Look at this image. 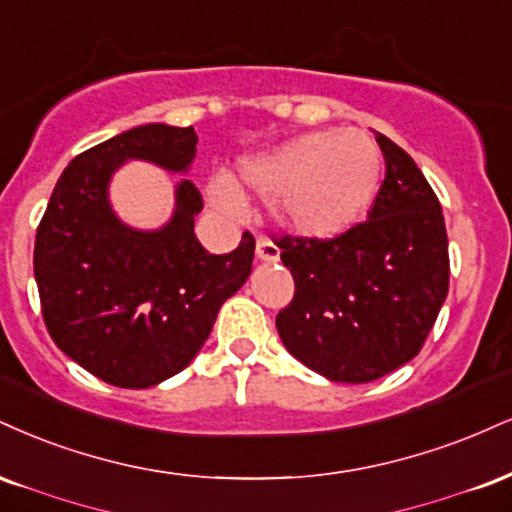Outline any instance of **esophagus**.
<instances>
[{"label":"esophagus","mask_w":512,"mask_h":512,"mask_svg":"<svg viewBox=\"0 0 512 512\" xmlns=\"http://www.w3.org/2000/svg\"><path fill=\"white\" fill-rule=\"evenodd\" d=\"M255 255L260 262H279V248L267 238H257Z\"/></svg>","instance_id":"esophagus-1"}]
</instances>
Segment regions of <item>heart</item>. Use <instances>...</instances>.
<instances>
[{"mask_svg": "<svg viewBox=\"0 0 512 512\" xmlns=\"http://www.w3.org/2000/svg\"><path fill=\"white\" fill-rule=\"evenodd\" d=\"M238 176L252 193L269 197V209L283 229L329 243L353 231L372 207L381 181V150L355 128L312 131L240 162ZM207 195L219 212L243 214V197L231 178L214 176Z\"/></svg>", "mask_w": 512, "mask_h": 512, "instance_id": "obj_1", "label": "heart"}]
</instances>
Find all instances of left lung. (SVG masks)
Instances as JSON below:
<instances>
[{
  "mask_svg": "<svg viewBox=\"0 0 512 512\" xmlns=\"http://www.w3.org/2000/svg\"><path fill=\"white\" fill-rule=\"evenodd\" d=\"M386 178L367 221L346 236H283L295 295L276 315L288 353L336 384H367L420 353L448 295L439 197L403 147L377 133Z\"/></svg>",
  "mask_w": 512,
  "mask_h": 512,
  "instance_id": "8db88e82",
  "label": "left lung"
}]
</instances>
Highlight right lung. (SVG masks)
Wrapping results in <instances>:
<instances>
[{
	"instance_id": "right-lung-1",
	"label": "right lung",
	"mask_w": 512,
	"mask_h": 512,
	"mask_svg": "<svg viewBox=\"0 0 512 512\" xmlns=\"http://www.w3.org/2000/svg\"><path fill=\"white\" fill-rule=\"evenodd\" d=\"M195 128L147 123L71 159L35 236L42 317L61 353L121 389H150L190 365L221 305L248 281L255 238L209 255L195 238L202 197L193 181L174 188V212L159 229L128 226L109 183L131 159L188 174Z\"/></svg>"
}]
</instances>
